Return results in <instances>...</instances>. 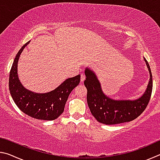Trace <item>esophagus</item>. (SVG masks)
<instances>
[{
    "label": "esophagus",
    "mask_w": 160,
    "mask_h": 160,
    "mask_svg": "<svg viewBox=\"0 0 160 160\" xmlns=\"http://www.w3.org/2000/svg\"><path fill=\"white\" fill-rule=\"evenodd\" d=\"M85 80V75H84V74H82L81 75V77H80V80H81V82H83L84 80Z\"/></svg>",
    "instance_id": "1"
}]
</instances>
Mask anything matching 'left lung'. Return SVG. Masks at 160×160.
<instances>
[{"mask_svg":"<svg viewBox=\"0 0 160 160\" xmlns=\"http://www.w3.org/2000/svg\"><path fill=\"white\" fill-rule=\"evenodd\" d=\"M150 72L147 88L144 94L134 100H116L103 92L101 83L93 70L87 67L85 70L84 85L88 90L87 101L92 114L97 121L106 125L129 122L141 114L147 107L152 90V76L150 66L144 58Z\"/></svg>","mask_w":160,"mask_h":160,"instance_id":"1","label":"left lung"}]
</instances>
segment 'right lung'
<instances>
[{
  "mask_svg": "<svg viewBox=\"0 0 160 160\" xmlns=\"http://www.w3.org/2000/svg\"><path fill=\"white\" fill-rule=\"evenodd\" d=\"M29 42L20 48L15 58L10 72V92L16 105L25 114L39 120L52 121L63 112L69 94L79 85L80 75L68 78L55 90L47 93H36L26 89L18 78V64L21 53Z\"/></svg>",
  "mask_w": 160,
  "mask_h": 160,
  "instance_id": "add662e5",
  "label": "right lung"
}]
</instances>
